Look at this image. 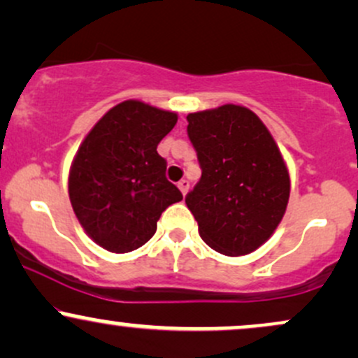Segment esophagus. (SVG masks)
I'll return each instance as SVG.
<instances>
[{
    "instance_id": "34e87169",
    "label": "esophagus",
    "mask_w": 358,
    "mask_h": 358,
    "mask_svg": "<svg viewBox=\"0 0 358 358\" xmlns=\"http://www.w3.org/2000/svg\"><path fill=\"white\" fill-rule=\"evenodd\" d=\"M178 188H180V192L183 193V195H187V192H188V188H190V182H188V180H180L178 182Z\"/></svg>"
}]
</instances>
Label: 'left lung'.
Listing matches in <instances>:
<instances>
[{
    "mask_svg": "<svg viewBox=\"0 0 358 358\" xmlns=\"http://www.w3.org/2000/svg\"><path fill=\"white\" fill-rule=\"evenodd\" d=\"M202 176L185 196L207 245L245 256L273 236L289 200V173L252 110L225 104L187 116Z\"/></svg>",
    "mask_w": 358,
    "mask_h": 358,
    "instance_id": "1",
    "label": "left lung"
}]
</instances>
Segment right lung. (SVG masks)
<instances>
[{
    "label": "right lung",
    "mask_w": 358,
    "mask_h": 358,
    "mask_svg": "<svg viewBox=\"0 0 358 358\" xmlns=\"http://www.w3.org/2000/svg\"><path fill=\"white\" fill-rule=\"evenodd\" d=\"M178 116L141 101L114 106L90 129L69 175V196L87 236L109 252L141 248L156 222L183 199L156 151Z\"/></svg>",
    "instance_id": "obj_1"
}]
</instances>
